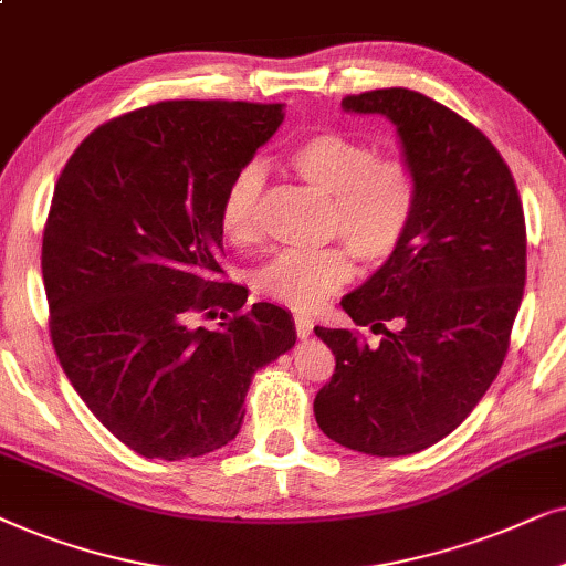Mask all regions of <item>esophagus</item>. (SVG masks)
<instances>
[{
    "mask_svg": "<svg viewBox=\"0 0 566 566\" xmlns=\"http://www.w3.org/2000/svg\"><path fill=\"white\" fill-rule=\"evenodd\" d=\"M295 331H297L300 338L311 336V334H313V318H311V315L297 313V315H295Z\"/></svg>",
    "mask_w": 566,
    "mask_h": 566,
    "instance_id": "34e87169",
    "label": "esophagus"
}]
</instances>
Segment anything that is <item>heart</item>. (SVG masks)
<instances>
[{
    "mask_svg": "<svg viewBox=\"0 0 566 566\" xmlns=\"http://www.w3.org/2000/svg\"><path fill=\"white\" fill-rule=\"evenodd\" d=\"M290 168L307 186L331 196L328 232L344 238L359 261L382 263L403 245L417 214L419 186L401 157H378L370 142L346 132L307 134L290 149ZM263 168L245 165L224 191L220 222L232 243L261 235ZM344 245L321 251H284L255 271V287L290 307L321 305L352 279V253Z\"/></svg>",
    "mask_w": 566,
    "mask_h": 566,
    "instance_id": "heart-1",
    "label": "heart"
}]
</instances>
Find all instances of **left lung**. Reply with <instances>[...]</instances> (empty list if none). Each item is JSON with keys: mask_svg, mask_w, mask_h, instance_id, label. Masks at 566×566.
Returning <instances> with one entry per match:
<instances>
[{"mask_svg": "<svg viewBox=\"0 0 566 566\" xmlns=\"http://www.w3.org/2000/svg\"><path fill=\"white\" fill-rule=\"evenodd\" d=\"M342 105L390 118L419 201L403 245L342 300L380 344L315 326L336 370L313 411L338 446L411 455L453 432L500 373L525 287L523 205L492 142L432 97L388 87Z\"/></svg>", "mask_w": 566, "mask_h": 566, "instance_id": "left-lung-1", "label": "left lung"}]
</instances>
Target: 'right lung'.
Masks as SVG:
<instances>
[{
    "mask_svg": "<svg viewBox=\"0 0 566 566\" xmlns=\"http://www.w3.org/2000/svg\"><path fill=\"white\" fill-rule=\"evenodd\" d=\"M284 120L282 103L165 101L97 126L66 160L43 230L49 328L101 424L145 458L235 440L253 373L295 323L222 282L224 191ZM224 306L217 332L193 312Z\"/></svg>",
    "mask_w": 566,
    "mask_h": 566,
    "instance_id": "add662e5",
    "label": "right lung"
}]
</instances>
